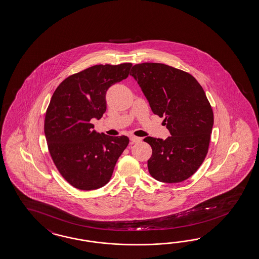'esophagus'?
<instances>
[{
    "label": "esophagus",
    "mask_w": 259,
    "mask_h": 259,
    "mask_svg": "<svg viewBox=\"0 0 259 259\" xmlns=\"http://www.w3.org/2000/svg\"><path fill=\"white\" fill-rule=\"evenodd\" d=\"M130 140H131L132 143H139V142L142 140V139L139 138V137H136V136H131L130 137Z\"/></svg>",
    "instance_id": "1"
}]
</instances>
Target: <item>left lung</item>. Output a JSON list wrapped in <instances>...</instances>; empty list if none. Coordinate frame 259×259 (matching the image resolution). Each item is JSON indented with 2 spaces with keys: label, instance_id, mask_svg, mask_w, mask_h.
Returning <instances> with one entry per match:
<instances>
[{
  "label": "left lung",
  "instance_id": "left-lung-1",
  "mask_svg": "<svg viewBox=\"0 0 259 259\" xmlns=\"http://www.w3.org/2000/svg\"><path fill=\"white\" fill-rule=\"evenodd\" d=\"M152 112L164 117L171 137L144 141L152 149L150 174L159 182L181 183L196 173L208 153L213 112L201 85L189 73L164 63L132 67Z\"/></svg>",
  "mask_w": 259,
  "mask_h": 259
}]
</instances>
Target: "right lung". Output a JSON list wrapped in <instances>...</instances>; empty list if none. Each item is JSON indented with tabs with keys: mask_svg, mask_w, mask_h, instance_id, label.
Instances as JSON below:
<instances>
[{
	"mask_svg": "<svg viewBox=\"0 0 259 259\" xmlns=\"http://www.w3.org/2000/svg\"><path fill=\"white\" fill-rule=\"evenodd\" d=\"M131 67L132 63L94 65L66 77L51 97L44 124L49 152L60 174L76 189L106 185L129 144L125 136L93 130L91 120L101 119L107 90L125 79Z\"/></svg>",
	"mask_w": 259,
	"mask_h": 259,
	"instance_id": "obj_1",
	"label": "right lung"
}]
</instances>
